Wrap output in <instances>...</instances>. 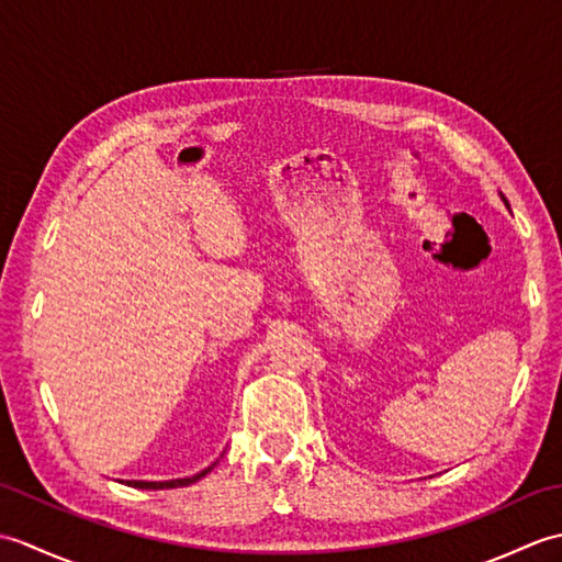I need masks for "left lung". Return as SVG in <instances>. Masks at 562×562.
<instances>
[{"label":"left lung","mask_w":562,"mask_h":562,"mask_svg":"<svg viewBox=\"0 0 562 562\" xmlns=\"http://www.w3.org/2000/svg\"><path fill=\"white\" fill-rule=\"evenodd\" d=\"M503 200H505V198H503ZM505 205H507V200H505Z\"/></svg>","instance_id":"obj_1"}]
</instances>
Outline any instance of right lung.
<instances>
[{"label":"right lung","instance_id":"right-lung-1","mask_svg":"<svg viewBox=\"0 0 562 562\" xmlns=\"http://www.w3.org/2000/svg\"><path fill=\"white\" fill-rule=\"evenodd\" d=\"M214 465H217V463L207 465L205 471L190 475V479H176V481H127V485L130 487H142V491H166V487H183V485H190V483H195L200 479H205V475L214 469Z\"/></svg>","mask_w":562,"mask_h":562}]
</instances>
